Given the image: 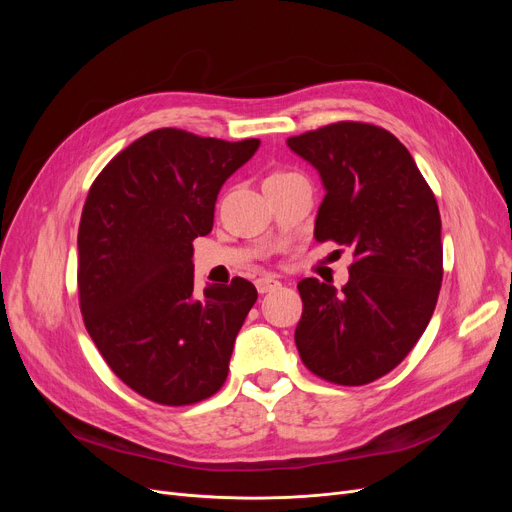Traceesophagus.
<instances>
[{
	"label": "esophagus",
	"mask_w": 512,
	"mask_h": 512,
	"mask_svg": "<svg viewBox=\"0 0 512 512\" xmlns=\"http://www.w3.org/2000/svg\"><path fill=\"white\" fill-rule=\"evenodd\" d=\"M255 286H257V290L263 294V292H272V290L280 288L282 284H280L276 278H270V276H261V278H257V280H255Z\"/></svg>",
	"instance_id": "obj_1"
}]
</instances>
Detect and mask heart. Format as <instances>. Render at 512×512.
Instances as JSON below:
<instances>
[{"mask_svg":"<svg viewBox=\"0 0 512 512\" xmlns=\"http://www.w3.org/2000/svg\"><path fill=\"white\" fill-rule=\"evenodd\" d=\"M286 174H292V172H278V174H274V176H270V178H278V176H286Z\"/></svg>","mask_w":512,"mask_h":512,"instance_id":"obj_1","label":"heart"}]
</instances>
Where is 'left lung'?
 Instances as JSON below:
<instances>
[{
    "label": "left lung",
    "mask_w": 512,
    "mask_h": 512,
    "mask_svg": "<svg viewBox=\"0 0 512 512\" xmlns=\"http://www.w3.org/2000/svg\"><path fill=\"white\" fill-rule=\"evenodd\" d=\"M286 145L326 188L315 240L351 247L355 257L342 290L299 282L294 342L321 380L363 386L405 359L432 319L444 274L440 209L409 149L380 126L336 122Z\"/></svg>",
    "instance_id": "8db88e82"
}]
</instances>
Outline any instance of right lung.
Wrapping results in <instances>:
<instances>
[{
  "label": "right lung",
  "mask_w": 512,
  "mask_h": 512,
  "mask_svg": "<svg viewBox=\"0 0 512 512\" xmlns=\"http://www.w3.org/2000/svg\"><path fill=\"white\" fill-rule=\"evenodd\" d=\"M257 147L157 128L91 184L78 226L80 313L110 369L157 405H195L226 382L257 290L234 278L197 299L193 240L211 232L222 184Z\"/></svg>",
  "instance_id": "add662e5"
}]
</instances>
